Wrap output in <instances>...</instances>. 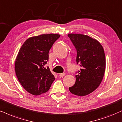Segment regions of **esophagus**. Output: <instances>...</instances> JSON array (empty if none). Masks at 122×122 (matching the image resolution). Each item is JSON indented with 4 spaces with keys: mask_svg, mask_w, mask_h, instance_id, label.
Here are the masks:
<instances>
[{
    "mask_svg": "<svg viewBox=\"0 0 122 122\" xmlns=\"http://www.w3.org/2000/svg\"><path fill=\"white\" fill-rule=\"evenodd\" d=\"M65 75V73H60L59 74V76L60 77H63Z\"/></svg>",
    "mask_w": 122,
    "mask_h": 122,
    "instance_id": "obj_1",
    "label": "esophagus"
}]
</instances>
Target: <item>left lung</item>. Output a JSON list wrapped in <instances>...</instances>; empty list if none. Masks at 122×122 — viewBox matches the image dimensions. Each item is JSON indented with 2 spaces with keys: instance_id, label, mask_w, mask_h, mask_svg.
Listing matches in <instances>:
<instances>
[{
  "instance_id": "1",
  "label": "left lung",
  "mask_w": 122,
  "mask_h": 122,
  "mask_svg": "<svg viewBox=\"0 0 122 122\" xmlns=\"http://www.w3.org/2000/svg\"><path fill=\"white\" fill-rule=\"evenodd\" d=\"M77 51V64L81 67L70 93L85 96L94 92L102 82L106 68L104 49L97 40L82 34L67 35Z\"/></svg>"
}]
</instances>
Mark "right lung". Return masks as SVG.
<instances>
[{"label":"right lung","instance_id":"add662e5","mask_svg":"<svg viewBox=\"0 0 122 122\" xmlns=\"http://www.w3.org/2000/svg\"><path fill=\"white\" fill-rule=\"evenodd\" d=\"M60 37L51 33L30 37L19 50L15 66L16 74L20 84L31 94L46 93L55 80L49 67L45 65L49 50Z\"/></svg>","mask_w":122,"mask_h":122}]
</instances>
